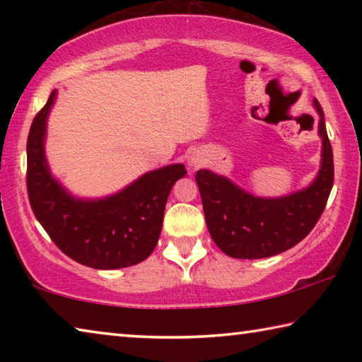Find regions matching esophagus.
<instances>
[{"label": "esophagus", "instance_id": "1", "mask_svg": "<svg viewBox=\"0 0 362 362\" xmlns=\"http://www.w3.org/2000/svg\"><path fill=\"white\" fill-rule=\"evenodd\" d=\"M203 163H204V158H203V155H201L199 151H192L188 155V166L189 168L196 169V168H199Z\"/></svg>", "mask_w": 362, "mask_h": 362}]
</instances>
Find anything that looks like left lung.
Instances as JSON below:
<instances>
[{"instance_id":"1","label":"left lung","mask_w":362,"mask_h":362,"mask_svg":"<svg viewBox=\"0 0 362 362\" xmlns=\"http://www.w3.org/2000/svg\"><path fill=\"white\" fill-rule=\"evenodd\" d=\"M320 113L322 161L315 182L284 198H255L222 175L203 169L196 173L203 209L214 243L235 259H265L298 244L315 228L334 185V155L324 113Z\"/></svg>"}]
</instances>
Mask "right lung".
Masks as SVG:
<instances>
[{
    "label": "right lung",
    "mask_w": 362,
    "mask_h": 362,
    "mask_svg": "<svg viewBox=\"0 0 362 362\" xmlns=\"http://www.w3.org/2000/svg\"><path fill=\"white\" fill-rule=\"evenodd\" d=\"M54 99L56 90L36 113L27 140V192L35 217L56 246L81 265L115 269L144 262L158 244L168 196L187 174L185 166L151 170L105 199L73 198L54 180L45 156Z\"/></svg>",
    "instance_id": "obj_1"
}]
</instances>
